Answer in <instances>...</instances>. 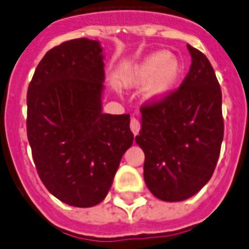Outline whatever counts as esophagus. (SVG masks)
<instances>
[{"mask_svg": "<svg viewBox=\"0 0 249 249\" xmlns=\"http://www.w3.org/2000/svg\"><path fill=\"white\" fill-rule=\"evenodd\" d=\"M130 130L133 131V134L138 135L139 130H141V124L137 119H131L130 120Z\"/></svg>", "mask_w": 249, "mask_h": 249, "instance_id": "esophagus-1", "label": "esophagus"}]
</instances>
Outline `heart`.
Instances as JSON below:
<instances>
[{
    "label": "heart",
    "instance_id": "b5f03b06",
    "mask_svg": "<svg viewBox=\"0 0 249 249\" xmlns=\"http://www.w3.org/2000/svg\"><path fill=\"white\" fill-rule=\"evenodd\" d=\"M183 72V64L169 52L149 54L131 68L123 82L128 88H143V98L149 104H159L170 96Z\"/></svg>",
    "mask_w": 249,
    "mask_h": 249
}]
</instances>
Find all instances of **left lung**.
I'll list each match as a JSON object with an SVG mask.
<instances>
[{
    "instance_id": "left-lung-1",
    "label": "left lung",
    "mask_w": 249,
    "mask_h": 249,
    "mask_svg": "<svg viewBox=\"0 0 249 249\" xmlns=\"http://www.w3.org/2000/svg\"><path fill=\"white\" fill-rule=\"evenodd\" d=\"M192 65L180 88L141 108L135 137L144 152V181L155 197L180 202L211 179L224 137L221 89L209 58L188 44Z\"/></svg>"
}]
</instances>
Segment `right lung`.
<instances>
[{
    "label": "right lung",
    "instance_id": "right-lung-1",
    "mask_svg": "<svg viewBox=\"0 0 249 249\" xmlns=\"http://www.w3.org/2000/svg\"><path fill=\"white\" fill-rule=\"evenodd\" d=\"M104 60L100 40H68L44 54L28 88L26 130L38 175L74 207L104 201L134 139L130 115L104 112Z\"/></svg>",
    "mask_w": 249,
    "mask_h": 249
}]
</instances>
